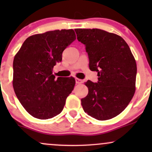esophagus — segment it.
<instances>
[{"label":"esophagus","mask_w":152,"mask_h":152,"mask_svg":"<svg viewBox=\"0 0 152 152\" xmlns=\"http://www.w3.org/2000/svg\"><path fill=\"white\" fill-rule=\"evenodd\" d=\"M83 81H82L81 79H80V78H76V83H81Z\"/></svg>","instance_id":"esophagus-1"}]
</instances>
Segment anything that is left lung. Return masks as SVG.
Instances as JSON below:
<instances>
[{"instance_id": "left-lung-1", "label": "left lung", "mask_w": 152, "mask_h": 152, "mask_svg": "<svg viewBox=\"0 0 152 152\" xmlns=\"http://www.w3.org/2000/svg\"><path fill=\"white\" fill-rule=\"evenodd\" d=\"M75 31L78 41L86 46L90 70L99 76L98 83H85L88 93L81 105L96 119H111L126 109L135 93V58L120 36L98 28Z\"/></svg>"}]
</instances>
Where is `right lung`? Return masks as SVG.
Wrapping results in <instances>:
<instances>
[{"label": "right lung", "instance_id": "1", "mask_svg": "<svg viewBox=\"0 0 152 152\" xmlns=\"http://www.w3.org/2000/svg\"><path fill=\"white\" fill-rule=\"evenodd\" d=\"M75 39L73 29L35 34L24 41L15 54L13 89L21 105L34 117L48 119L64 109L76 81L72 76L56 79L53 69Z\"/></svg>", "mask_w": 152, "mask_h": 152}]
</instances>
